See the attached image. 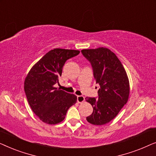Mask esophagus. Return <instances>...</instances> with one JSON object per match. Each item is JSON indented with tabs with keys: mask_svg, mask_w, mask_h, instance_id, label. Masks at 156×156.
Listing matches in <instances>:
<instances>
[{
	"mask_svg": "<svg viewBox=\"0 0 156 156\" xmlns=\"http://www.w3.org/2000/svg\"><path fill=\"white\" fill-rule=\"evenodd\" d=\"M84 101V97H83V96H77V101L79 103H82Z\"/></svg>",
	"mask_w": 156,
	"mask_h": 156,
	"instance_id": "34e87169",
	"label": "esophagus"
}]
</instances>
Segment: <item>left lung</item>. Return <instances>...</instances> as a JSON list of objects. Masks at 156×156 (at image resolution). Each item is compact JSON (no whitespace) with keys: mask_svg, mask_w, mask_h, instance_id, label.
I'll use <instances>...</instances> for the list:
<instances>
[{"mask_svg":"<svg viewBox=\"0 0 156 156\" xmlns=\"http://www.w3.org/2000/svg\"><path fill=\"white\" fill-rule=\"evenodd\" d=\"M90 62L96 84L99 85L98 97H87L93 112L87 121L94 125H104L117 116L126 104L129 82L126 72L116 55L106 48L81 51Z\"/></svg>","mask_w":156,"mask_h":156,"instance_id":"8db88e82","label":"left lung"}]
</instances>
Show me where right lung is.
Segmentation results:
<instances>
[{"label": "right lung", "instance_id": "right-lung-1", "mask_svg": "<svg viewBox=\"0 0 156 156\" xmlns=\"http://www.w3.org/2000/svg\"><path fill=\"white\" fill-rule=\"evenodd\" d=\"M79 54V50L54 49L44 55L27 74L24 83L27 101L44 123H60L69 108L76 102L75 95L56 88L55 84H59L65 62Z\"/></svg>", "mask_w": 156, "mask_h": 156}]
</instances>
